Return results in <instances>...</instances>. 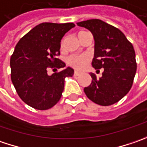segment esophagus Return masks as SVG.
<instances>
[{
    "instance_id": "34e87169",
    "label": "esophagus",
    "mask_w": 147,
    "mask_h": 147,
    "mask_svg": "<svg viewBox=\"0 0 147 147\" xmlns=\"http://www.w3.org/2000/svg\"><path fill=\"white\" fill-rule=\"evenodd\" d=\"M80 72L75 71V72H74V76H80Z\"/></svg>"
}]
</instances>
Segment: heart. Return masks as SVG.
Returning <instances> with one entry per match:
<instances>
[{"mask_svg": "<svg viewBox=\"0 0 147 147\" xmlns=\"http://www.w3.org/2000/svg\"><path fill=\"white\" fill-rule=\"evenodd\" d=\"M86 32H80L78 34V38H80L82 34H84ZM64 42H65V38H63L61 41V49L63 48L64 46ZM67 63L72 67L75 69L77 70H80L83 69L84 67H86V64L90 61V57L87 55H71L67 57Z\"/></svg>", "mask_w": 147, "mask_h": 147, "instance_id": "1", "label": "heart"}]
</instances>
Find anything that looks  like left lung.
Masks as SVG:
<instances>
[{
    "label": "left lung",
    "mask_w": 147,
    "mask_h": 147,
    "mask_svg": "<svg viewBox=\"0 0 147 147\" xmlns=\"http://www.w3.org/2000/svg\"><path fill=\"white\" fill-rule=\"evenodd\" d=\"M92 33L94 57L92 66L97 71L103 68L100 78L90 73L92 81L84 91L94 103L102 106L113 105L123 99L132 86L137 71L133 46L118 28L98 19L77 23Z\"/></svg>",
    "instance_id": "1"
}]
</instances>
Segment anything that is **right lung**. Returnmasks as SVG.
<instances>
[{"mask_svg": "<svg viewBox=\"0 0 147 147\" xmlns=\"http://www.w3.org/2000/svg\"><path fill=\"white\" fill-rule=\"evenodd\" d=\"M75 26L73 23H42L22 37L10 57V77L20 98L38 110L49 109L60 100L65 78L74 70L48 75V68H61L66 64L60 55L61 39Z\"/></svg>", "mask_w": 147, "mask_h": 147, "instance_id": "obj_1", "label": "right lung"}]
</instances>
